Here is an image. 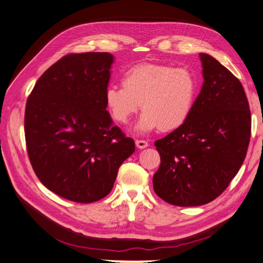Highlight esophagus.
I'll return each mask as SVG.
<instances>
[{
	"label": "esophagus",
	"instance_id": "obj_1",
	"mask_svg": "<svg viewBox=\"0 0 263 263\" xmlns=\"http://www.w3.org/2000/svg\"><path fill=\"white\" fill-rule=\"evenodd\" d=\"M136 145L138 146L139 149H144V148H146V146H148V142L145 141V140H136Z\"/></svg>",
	"mask_w": 263,
	"mask_h": 263
}]
</instances>
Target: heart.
Segmentation results:
<instances>
[{
	"mask_svg": "<svg viewBox=\"0 0 263 263\" xmlns=\"http://www.w3.org/2000/svg\"><path fill=\"white\" fill-rule=\"evenodd\" d=\"M123 85H109L105 101L115 121L126 124L140 107L143 113L136 124L140 133L160 127L169 131L185 123L192 112L199 86L198 77L187 67L140 64L127 69Z\"/></svg>",
	"mask_w": 263,
	"mask_h": 263,
	"instance_id": "heart-1",
	"label": "heart"
}]
</instances>
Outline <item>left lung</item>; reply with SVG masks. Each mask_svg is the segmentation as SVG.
<instances>
[{"label": "left lung", "instance_id": "left-lung-1", "mask_svg": "<svg viewBox=\"0 0 263 263\" xmlns=\"http://www.w3.org/2000/svg\"><path fill=\"white\" fill-rule=\"evenodd\" d=\"M204 83L184 124L155 145L160 167L155 193L176 206H199L218 197L246 159L251 112L241 82L207 53H199Z\"/></svg>", "mask_w": 263, "mask_h": 263}]
</instances>
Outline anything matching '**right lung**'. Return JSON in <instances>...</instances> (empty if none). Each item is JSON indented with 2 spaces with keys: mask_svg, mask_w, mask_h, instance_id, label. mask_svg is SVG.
Wrapping results in <instances>:
<instances>
[{
  "mask_svg": "<svg viewBox=\"0 0 263 263\" xmlns=\"http://www.w3.org/2000/svg\"><path fill=\"white\" fill-rule=\"evenodd\" d=\"M113 58L67 54L42 74L27 100L24 134L34 173L49 191L76 203L108 195L136 149L106 111Z\"/></svg>",
  "mask_w": 263,
  "mask_h": 263,
  "instance_id": "right-lung-1",
  "label": "right lung"
}]
</instances>
